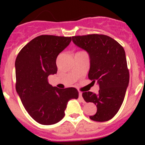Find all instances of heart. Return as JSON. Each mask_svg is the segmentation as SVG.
<instances>
[{
	"mask_svg": "<svg viewBox=\"0 0 145 145\" xmlns=\"http://www.w3.org/2000/svg\"><path fill=\"white\" fill-rule=\"evenodd\" d=\"M74 60H75V63H77V62H78V56H76V57H75V59Z\"/></svg>",
	"mask_w": 145,
	"mask_h": 145,
	"instance_id": "1",
	"label": "heart"
}]
</instances>
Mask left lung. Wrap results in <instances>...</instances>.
<instances>
[{"label": "left lung", "instance_id": "1", "mask_svg": "<svg viewBox=\"0 0 145 145\" xmlns=\"http://www.w3.org/2000/svg\"><path fill=\"white\" fill-rule=\"evenodd\" d=\"M69 43L55 35H40L18 54L15 61L16 90L23 106L36 122L52 125L65 117L69 100L78 99L75 88L52 86L48 77L56 74L57 56Z\"/></svg>", "mask_w": 145, "mask_h": 145}]
</instances>
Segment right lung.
<instances>
[{
	"label": "right lung",
	"instance_id": "add662e5",
	"mask_svg": "<svg viewBox=\"0 0 145 145\" xmlns=\"http://www.w3.org/2000/svg\"><path fill=\"white\" fill-rule=\"evenodd\" d=\"M73 42L89 54L88 79L93 80V84L97 81L99 88L97 92L88 88L82 94L86 102L97 106V113L90 118L99 122L107 121L118 112L129 85L125 51L116 40L105 35L75 36Z\"/></svg>",
	"mask_w": 145,
	"mask_h": 145
}]
</instances>
